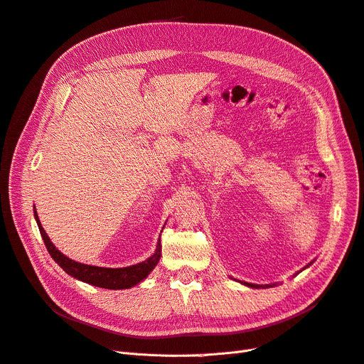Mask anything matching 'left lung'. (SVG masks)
Instances as JSON below:
<instances>
[{"mask_svg":"<svg viewBox=\"0 0 364 364\" xmlns=\"http://www.w3.org/2000/svg\"><path fill=\"white\" fill-rule=\"evenodd\" d=\"M245 285H248V287H254V288H258L259 285H252V284H245Z\"/></svg>","mask_w":364,"mask_h":364,"instance_id":"left-lung-1","label":"left lung"}]
</instances>
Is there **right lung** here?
Here are the masks:
<instances>
[{"instance_id": "add662e5", "label": "right lung", "mask_w": 364, "mask_h": 364, "mask_svg": "<svg viewBox=\"0 0 364 364\" xmlns=\"http://www.w3.org/2000/svg\"><path fill=\"white\" fill-rule=\"evenodd\" d=\"M34 216H36V221H37V225L40 230V235L43 237V242H45L50 257L63 267L64 272H67L70 276H73V278L83 281L86 284L101 287V288H109V289L132 288L146 278V276L152 272V269L158 264L159 257H161V243L158 242L155 254L152 257H149L148 259H144V261H141V263L134 264V266L122 267V269H107V267L82 264V263H77V261H75V259H70L68 257H65L64 254H61L55 248L53 243L48 237L46 231L43 230L36 210H34Z\"/></svg>"}]
</instances>
